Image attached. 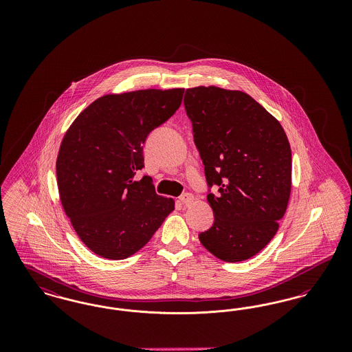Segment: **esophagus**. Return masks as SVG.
I'll return each mask as SVG.
<instances>
[{"mask_svg":"<svg viewBox=\"0 0 352 352\" xmlns=\"http://www.w3.org/2000/svg\"><path fill=\"white\" fill-rule=\"evenodd\" d=\"M179 201H181V203L184 204V206H190V204L192 203V201H194V197H192V194L186 192V194H184V195L179 198Z\"/></svg>","mask_w":352,"mask_h":352,"instance_id":"1","label":"esophagus"}]
</instances>
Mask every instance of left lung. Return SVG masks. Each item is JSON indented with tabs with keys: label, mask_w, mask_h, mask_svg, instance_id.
I'll list each match as a JSON object with an SVG mask.
<instances>
[{
	"label": "left lung",
	"mask_w": 352,
	"mask_h": 352,
	"mask_svg": "<svg viewBox=\"0 0 352 352\" xmlns=\"http://www.w3.org/2000/svg\"><path fill=\"white\" fill-rule=\"evenodd\" d=\"M184 108L204 165L214 224L203 247L227 263L257 254L278 230L292 188V151L278 120L250 95L210 87L186 89Z\"/></svg>",
	"instance_id": "obj_1"
}]
</instances>
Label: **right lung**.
<instances>
[{
  "mask_svg": "<svg viewBox=\"0 0 352 352\" xmlns=\"http://www.w3.org/2000/svg\"><path fill=\"white\" fill-rule=\"evenodd\" d=\"M184 88L105 95L75 118L56 158L59 197L75 232L96 254L122 260L140 251L174 210L144 168V144L179 108Z\"/></svg>",
  "mask_w": 352,
  "mask_h": 352,
  "instance_id": "obj_1",
  "label": "right lung"
}]
</instances>
